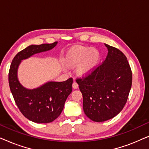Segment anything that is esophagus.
Instances as JSON below:
<instances>
[{"label":"esophagus","instance_id":"obj_1","mask_svg":"<svg viewBox=\"0 0 149 149\" xmlns=\"http://www.w3.org/2000/svg\"><path fill=\"white\" fill-rule=\"evenodd\" d=\"M78 87H79L78 83H77L75 81H74V82H73V83H72L73 89H77L78 88Z\"/></svg>","mask_w":149,"mask_h":149}]
</instances>
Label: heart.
I'll return each mask as SVG.
<instances>
[{
  "mask_svg": "<svg viewBox=\"0 0 149 149\" xmlns=\"http://www.w3.org/2000/svg\"><path fill=\"white\" fill-rule=\"evenodd\" d=\"M99 58V52L96 49L83 46L74 47L66 56V61L70 65L75 66L79 64L77 71L81 74L90 72L96 66Z\"/></svg>",
  "mask_w": 149,
  "mask_h": 149,
  "instance_id": "obj_1",
  "label": "heart"
}]
</instances>
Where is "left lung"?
Returning <instances> with one entry per match:
<instances>
[{
  "label": "left lung",
  "instance_id": "left-lung-1",
  "mask_svg": "<svg viewBox=\"0 0 149 149\" xmlns=\"http://www.w3.org/2000/svg\"><path fill=\"white\" fill-rule=\"evenodd\" d=\"M105 60L90 73L76 79L83 95V111L95 122L111 119L127 102L132 83V72L126 56L117 48L105 44Z\"/></svg>",
  "mask_w": 149,
  "mask_h": 149
}]
</instances>
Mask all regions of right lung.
I'll return each instance as SVG.
<instances>
[{
	"label": "right lung",
	"mask_w": 149,
	"mask_h": 149,
	"mask_svg": "<svg viewBox=\"0 0 149 149\" xmlns=\"http://www.w3.org/2000/svg\"><path fill=\"white\" fill-rule=\"evenodd\" d=\"M57 43L28 46L17 53L10 66L9 83L14 100L22 115L34 123H50L60 116L67 97L72 92L73 79L69 78L62 82L51 81L36 89H28L18 81L17 68L22 60L52 49Z\"/></svg>",
	"instance_id": "1"
}]
</instances>
